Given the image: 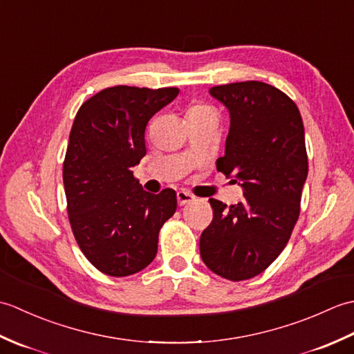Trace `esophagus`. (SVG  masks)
Wrapping results in <instances>:
<instances>
[{
	"instance_id": "1",
	"label": "esophagus",
	"mask_w": 354,
	"mask_h": 354,
	"mask_svg": "<svg viewBox=\"0 0 354 354\" xmlns=\"http://www.w3.org/2000/svg\"><path fill=\"white\" fill-rule=\"evenodd\" d=\"M176 196H178V204L181 207L185 205V204H190L192 201H194L193 194H190L189 192H185V190H179Z\"/></svg>"
}]
</instances>
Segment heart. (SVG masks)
Here are the masks:
<instances>
[{"mask_svg": "<svg viewBox=\"0 0 354 354\" xmlns=\"http://www.w3.org/2000/svg\"><path fill=\"white\" fill-rule=\"evenodd\" d=\"M207 112H213V111L208 106H205V104H194V106L189 109V114H207Z\"/></svg>", "mask_w": 354, "mask_h": 354, "instance_id": "b5f03b06", "label": "heart"}]
</instances>
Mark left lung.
Here are the masks:
<instances>
[{"label": "left lung", "instance_id": "1", "mask_svg": "<svg viewBox=\"0 0 354 354\" xmlns=\"http://www.w3.org/2000/svg\"><path fill=\"white\" fill-rule=\"evenodd\" d=\"M230 112L225 156L217 170L234 176L245 199H209L213 221L201 234L202 261L214 274L242 281L261 274L289 242L299 216L307 162L297 104L257 80L209 88Z\"/></svg>", "mask_w": 354, "mask_h": 354}]
</instances>
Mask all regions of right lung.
<instances>
[{
  "label": "right lung",
  "mask_w": 354,
  "mask_h": 354,
  "mask_svg": "<svg viewBox=\"0 0 354 354\" xmlns=\"http://www.w3.org/2000/svg\"><path fill=\"white\" fill-rule=\"evenodd\" d=\"M178 93L112 86L74 118L64 161L66 209L79 248L103 274L127 277L150 265L160 230L176 212L175 190H142L132 167L146 155L149 120Z\"/></svg>",
  "instance_id": "obj_1"
}]
</instances>
